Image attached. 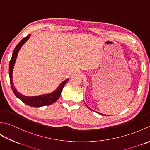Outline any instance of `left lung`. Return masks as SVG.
Here are the masks:
<instances>
[{"label":"left lung","mask_w":150,"mask_h":150,"mask_svg":"<svg viewBox=\"0 0 150 150\" xmlns=\"http://www.w3.org/2000/svg\"><path fill=\"white\" fill-rule=\"evenodd\" d=\"M85 104H86V106H87V107H88V108H89V109H90V108H89V107H88V106H87V105H86V103H85ZM90 110H91V109H90ZM102 115H103V114H102Z\"/></svg>","instance_id":"8db88e82"}]
</instances>
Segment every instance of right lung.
Returning <instances> with one entry per match:
<instances>
[{"instance_id": "obj_1", "label": "right lung", "mask_w": 150, "mask_h": 150, "mask_svg": "<svg viewBox=\"0 0 150 150\" xmlns=\"http://www.w3.org/2000/svg\"><path fill=\"white\" fill-rule=\"evenodd\" d=\"M30 37V35L26 37H24L23 39L20 41L17 46L15 47V48L13 50V52L12 54L11 59L9 62V79H10V83L11 86L15 96L23 102L24 103L28 105V106L31 107H41L44 106H47V105H50L53 103H55L58 98H59L61 92L63 90V88L64 87V85L67 83V82L69 81V79H66V80L64 81L61 84H60L59 87L57 88L56 90L53 91L52 93H50L48 94H44L41 95H38V96H32V97H28L25 96V95L21 94V93L17 91L16 90L15 86H13V83L12 80V75H13V67L15 65V63L17 59L18 53L19 52V50L21 49V47L23 46V44L26 42V41L29 39Z\"/></svg>"}]
</instances>
